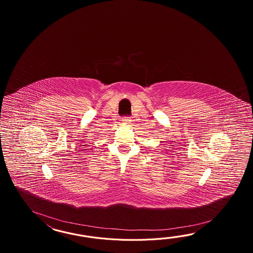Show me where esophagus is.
<instances>
[{
	"label": "esophagus",
	"instance_id": "34e87169",
	"mask_svg": "<svg viewBox=\"0 0 253 253\" xmlns=\"http://www.w3.org/2000/svg\"><path fill=\"white\" fill-rule=\"evenodd\" d=\"M130 118H124V119H122V122L124 123L125 125H127L130 123Z\"/></svg>",
	"mask_w": 253,
	"mask_h": 253
}]
</instances>
